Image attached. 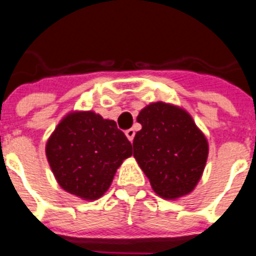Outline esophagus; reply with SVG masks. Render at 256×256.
<instances>
[{
    "label": "esophagus",
    "instance_id": "esophagus-1",
    "mask_svg": "<svg viewBox=\"0 0 256 256\" xmlns=\"http://www.w3.org/2000/svg\"><path fill=\"white\" fill-rule=\"evenodd\" d=\"M134 134H136L134 130H126V138L130 140V142H132V141H133V138H134Z\"/></svg>",
    "mask_w": 256,
    "mask_h": 256
}]
</instances>
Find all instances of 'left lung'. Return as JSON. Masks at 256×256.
Here are the masks:
<instances>
[{
    "instance_id": "obj_1",
    "label": "left lung",
    "mask_w": 256,
    "mask_h": 256,
    "mask_svg": "<svg viewBox=\"0 0 256 256\" xmlns=\"http://www.w3.org/2000/svg\"><path fill=\"white\" fill-rule=\"evenodd\" d=\"M142 130L133 140V156L159 196L177 198L195 188L208 159V141L188 112L155 102L137 116Z\"/></svg>"
}]
</instances>
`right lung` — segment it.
<instances>
[{"mask_svg": "<svg viewBox=\"0 0 256 256\" xmlns=\"http://www.w3.org/2000/svg\"><path fill=\"white\" fill-rule=\"evenodd\" d=\"M46 155L65 191L96 200L108 191L123 160L132 155V144L114 120L94 112H72L48 138Z\"/></svg>", "mask_w": 256, "mask_h": 256, "instance_id": "1", "label": "right lung"}]
</instances>
